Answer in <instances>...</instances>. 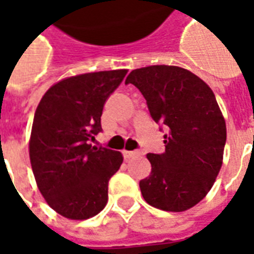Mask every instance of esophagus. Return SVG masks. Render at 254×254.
<instances>
[{"label":"esophagus","mask_w":254,"mask_h":254,"mask_svg":"<svg viewBox=\"0 0 254 254\" xmlns=\"http://www.w3.org/2000/svg\"><path fill=\"white\" fill-rule=\"evenodd\" d=\"M138 152L137 151H124V156L127 158V159H130V158H134Z\"/></svg>","instance_id":"34e87169"}]
</instances>
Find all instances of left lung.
<instances>
[{"label":"left lung","mask_w":254,"mask_h":254,"mask_svg":"<svg viewBox=\"0 0 254 254\" xmlns=\"http://www.w3.org/2000/svg\"><path fill=\"white\" fill-rule=\"evenodd\" d=\"M149 114L169 129L165 152L148 154L151 174L140 181L149 205L169 212L194 207L213 187L226 144V121L212 89L188 69L151 65L129 73Z\"/></svg>","instance_id":"8db88e82"}]
</instances>
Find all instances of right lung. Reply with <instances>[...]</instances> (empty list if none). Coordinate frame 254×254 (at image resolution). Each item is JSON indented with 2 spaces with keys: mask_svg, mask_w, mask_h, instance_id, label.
Here are the masks:
<instances>
[{
  "mask_svg": "<svg viewBox=\"0 0 254 254\" xmlns=\"http://www.w3.org/2000/svg\"><path fill=\"white\" fill-rule=\"evenodd\" d=\"M127 73L117 69L64 78L47 89L36 107L31 166L42 196L64 218L89 219L107 204L109 180L124 158L89 141L102 130L103 106Z\"/></svg>",
  "mask_w": 254,
  "mask_h": 254,
  "instance_id": "1",
  "label": "right lung"
}]
</instances>
